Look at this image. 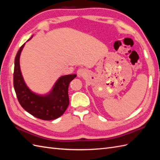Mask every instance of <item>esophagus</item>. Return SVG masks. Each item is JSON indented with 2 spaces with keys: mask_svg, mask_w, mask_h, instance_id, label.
<instances>
[{
  "mask_svg": "<svg viewBox=\"0 0 160 160\" xmlns=\"http://www.w3.org/2000/svg\"><path fill=\"white\" fill-rule=\"evenodd\" d=\"M87 72L86 71H85V70L83 69V68H79L78 69L77 71V76L78 77H83L85 76V75H86Z\"/></svg>",
  "mask_w": 160,
  "mask_h": 160,
  "instance_id": "esophagus-1",
  "label": "esophagus"
}]
</instances>
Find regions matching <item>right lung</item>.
<instances>
[{
    "label": "right lung",
    "mask_w": 160,
    "mask_h": 160,
    "mask_svg": "<svg viewBox=\"0 0 160 160\" xmlns=\"http://www.w3.org/2000/svg\"><path fill=\"white\" fill-rule=\"evenodd\" d=\"M24 45L25 43L22 45L17 53L14 64L13 86L19 102L24 110L37 118L49 121L60 118L67 110L69 104L68 93L69 83L75 79L77 75L60 77L49 94L45 96L36 94L27 87L20 71L19 56Z\"/></svg>",
    "instance_id": "1"
}]
</instances>
